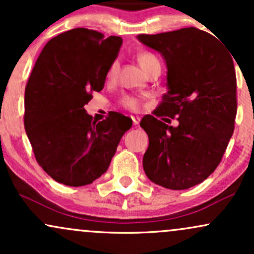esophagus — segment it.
<instances>
[{"instance_id":"1","label":"esophagus","mask_w":254,"mask_h":254,"mask_svg":"<svg viewBox=\"0 0 254 254\" xmlns=\"http://www.w3.org/2000/svg\"><path fill=\"white\" fill-rule=\"evenodd\" d=\"M131 119H132L133 125H138L139 124V121H141V119H139V117H131Z\"/></svg>"}]
</instances>
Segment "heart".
I'll use <instances>...</instances> for the list:
<instances>
[{
	"label": "heart",
	"mask_w": 254,
	"mask_h": 254,
	"mask_svg": "<svg viewBox=\"0 0 254 254\" xmlns=\"http://www.w3.org/2000/svg\"><path fill=\"white\" fill-rule=\"evenodd\" d=\"M138 63L141 64V66L145 71L150 65H153V64L160 63V61L159 58H157L155 55L151 54V52L144 51L138 55ZM117 71H118V62L117 61H115V62L110 65L109 72H107V77L113 78L116 75H117ZM121 104L123 105L125 109L131 110V111H137L139 109V106H141V98L135 97V95H124V97L121 99Z\"/></svg>",
	"instance_id": "1"
}]
</instances>
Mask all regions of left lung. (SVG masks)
Segmentation results:
<instances>
[{"label": "left lung", "instance_id": "left-lung-1", "mask_svg": "<svg viewBox=\"0 0 254 254\" xmlns=\"http://www.w3.org/2000/svg\"><path fill=\"white\" fill-rule=\"evenodd\" d=\"M137 38L167 64V93L155 116L179 122L172 127L150 115L142 118L139 125L149 137L143 170L166 189H190L216 170L234 131V57L223 43L194 27Z\"/></svg>", "mask_w": 254, "mask_h": 254}]
</instances>
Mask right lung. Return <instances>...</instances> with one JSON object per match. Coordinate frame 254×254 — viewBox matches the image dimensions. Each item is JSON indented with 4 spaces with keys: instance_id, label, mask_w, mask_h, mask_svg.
I'll use <instances>...</instances> for the list:
<instances>
[{
    "instance_id": "1",
    "label": "right lung",
    "mask_w": 254,
    "mask_h": 254,
    "mask_svg": "<svg viewBox=\"0 0 254 254\" xmlns=\"http://www.w3.org/2000/svg\"><path fill=\"white\" fill-rule=\"evenodd\" d=\"M121 37L74 28L40 52L25 89V130L37 162L56 182L92 184L109 168L132 121L119 112L93 121L83 109L104 88Z\"/></svg>"
}]
</instances>
